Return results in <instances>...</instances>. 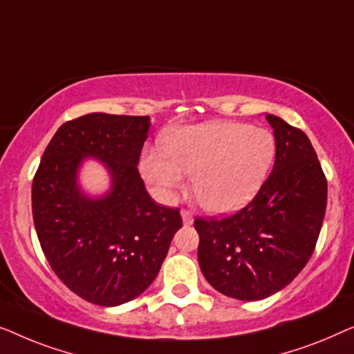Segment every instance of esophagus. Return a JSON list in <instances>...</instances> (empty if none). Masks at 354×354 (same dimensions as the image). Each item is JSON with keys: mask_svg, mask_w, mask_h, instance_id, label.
Listing matches in <instances>:
<instances>
[{"mask_svg": "<svg viewBox=\"0 0 354 354\" xmlns=\"http://www.w3.org/2000/svg\"><path fill=\"white\" fill-rule=\"evenodd\" d=\"M181 216H183V223L184 225H192V221H194V216H192V213L189 212V210H181Z\"/></svg>", "mask_w": 354, "mask_h": 354, "instance_id": "esophagus-1", "label": "esophagus"}]
</instances>
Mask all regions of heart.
Listing matches in <instances>:
<instances>
[{
    "instance_id": "obj_1",
    "label": "heart",
    "mask_w": 354,
    "mask_h": 354,
    "mask_svg": "<svg viewBox=\"0 0 354 354\" xmlns=\"http://www.w3.org/2000/svg\"><path fill=\"white\" fill-rule=\"evenodd\" d=\"M163 151L147 149L144 178L165 194L183 187L191 175L197 202L212 213H229L250 202L274 162V136L241 122H207L179 127L162 139Z\"/></svg>"
}]
</instances>
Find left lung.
<instances>
[{
    "mask_svg": "<svg viewBox=\"0 0 354 354\" xmlns=\"http://www.w3.org/2000/svg\"><path fill=\"white\" fill-rule=\"evenodd\" d=\"M276 160L257 196L234 215L196 218L203 276L223 295L255 301L295 279L315 252L327 205V179L301 129L268 113Z\"/></svg>",
    "mask_w": 354,
    "mask_h": 354,
    "instance_id": "1",
    "label": "left lung"
}]
</instances>
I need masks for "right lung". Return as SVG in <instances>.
I'll return each instance as SVG.
<instances>
[{"instance_id": "1", "label": "right lung", "mask_w": 354, "mask_h": 354, "mask_svg": "<svg viewBox=\"0 0 354 354\" xmlns=\"http://www.w3.org/2000/svg\"><path fill=\"white\" fill-rule=\"evenodd\" d=\"M151 118L88 113L66 122L44 151L32 184L33 223L56 276L83 300L123 305L157 277L175 232L179 208L149 196L138 162ZM99 158L113 178L109 194L91 199L76 173Z\"/></svg>"}]
</instances>
